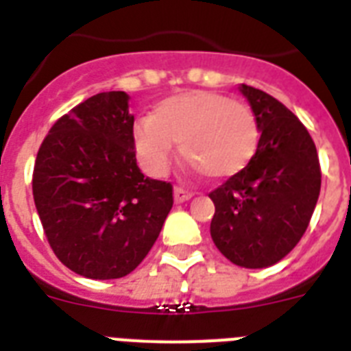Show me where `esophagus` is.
I'll return each mask as SVG.
<instances>
[{"label":"esophagus","instance_id":"34e87169","mask_svg":"<svg viewBox=\"0 0 351 351\" xmlns=\"http://www.w3.org/2000/svg\"><path fill=\"white\" fill-rule=\"evenodd\" d=\"M193 197V191L186 189V187H175V202H186Z\"/></svg>","mask_w":351,"mask_h":351}]
</instances>
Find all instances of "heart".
<instances>
[{"label": "heart", "mask_w": 351, "mask_h": 351, "mask_svg": "<svg viewBox=\"0 0 351 351\" xmlns=\"http://www.w3.org/2000/svg\"><path fill=\"white\" fill-rule=\"evenodd\" d=\"M258 121L242 101L211 90H187L156 106L132 129L143 169L162 176L175 156V143L189 164L209 178H228L244 169L258 147Z\"/></svg>", "instance_id": "1"}]
</instances>
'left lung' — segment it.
Instances as JSON below:
<instances>
[{"label": "left lung", "instance_id": "obj_1", "mask_svg": "<svg viewBox=\"0 0 351 351\" xmlns=\"http://www.w3.org/2000/svg\"><path fill=\"white\" fill-rule=\"evenodd\" d=\"M258 121V147L244 169L209 198L211 239L242 267H267L302 239L321 193V164L310 132L267 93L240 85Z\"/></svg>", "mask_w": 351, "mask_h": 351}]
</instances>
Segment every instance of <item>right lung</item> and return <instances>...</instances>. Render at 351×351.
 Masks as SVG:
<instances>
[{
    "mask_svg": "<svg viewBox=\"0 0 351 351\" xmlns=\"http://www.w3.org/2000/svg\"><path fill=\"white\" fill-rule=\"evenodd\" d=\"M129 95L90 96L41 142L32 195L54 255L82 277H125L158 239L173 186L140 171Z\"/></svg>",
    "mask_w": 351,
    "mask_h": 351,
    "instance_id": "1",
    "label": "right lung"
}]
</instances>
